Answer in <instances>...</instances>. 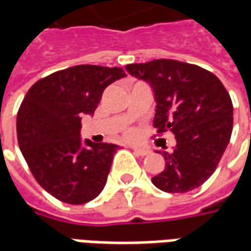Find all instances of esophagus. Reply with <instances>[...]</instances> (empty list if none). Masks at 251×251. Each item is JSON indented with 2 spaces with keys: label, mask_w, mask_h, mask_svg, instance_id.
Instances as JSON below:
<instances>
[{
  "label": "esophagus",
  "mask_w": 251,
  "mask_h": 251,
  "mask_svg": "<svg viewBox=\"0 0 251 251\" xmlns=\"http://www.w3.org/2000/svg\"><path fill=\"white\" fill-rule=\"evenodd\" d=\"M131 149L134 151L136 154L138 156H148L149 153H151V149H148V148H138V147H131Z\"/></svg>",
  "instance_id": "34e87169"
}]
</instances>
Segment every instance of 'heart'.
<instances>
[{"label":"heart","instance_id":"b5f03b06","mask_svg":"<svg viewBox=\"0 0 251 251\" xmlns=\"http://www.w3.org/2000/svg\"><path fill=\"white\" fill-rule=\"evenodd\" d=\"M127 136H129V137L134 136V131H133V130H129V131H127Z\"/></svg>","mask_w":251,"mask_h":251}]
</instances>
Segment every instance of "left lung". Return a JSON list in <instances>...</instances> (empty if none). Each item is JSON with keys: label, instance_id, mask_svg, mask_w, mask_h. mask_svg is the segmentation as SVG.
I'll list each match as a JSON object with an SVG mask.
<instances>
[{"label": "left lung", "instance_id": "obj_1", "mask_svg": "<svg viewBox=\"0 0 251 251\" xmlns=\"http://www.w3.org/2000/svg\"><path fill=\"white\" fill-rule=\"evenodd\" d=\"M126 71L152 87L157 133L171 130L176 138L174 151L161 153L165 169L152 183L171 194L200 187L215 172L231 137L232 102L225 86L212 72L172 59L127 64Z\"/></svg>", "mask_w": 251, "mask_h": 251}]
</instances>
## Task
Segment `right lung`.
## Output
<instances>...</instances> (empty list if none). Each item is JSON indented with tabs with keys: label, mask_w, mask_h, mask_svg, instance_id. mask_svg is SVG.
I'll list each match as a JSON object with an SVG mask.
<instances>
[{
	"label": "right lung",
	"mask_w": 251,
	"mask_h": 251,
	"mask_svg": "<svg viewBox=\"0 0 251 251\" xmlns=\"http://www.w3.org/2000/svg\"><path fill=\"white\" fill-rule=\"evenodd\" d=\"M120 67H70L43 77L25 95L17 114L21 153L37 183L68 204L95 199L104 188L118 145L80 138V121L93 115Z\"/></svg>",
	"instance_id": "1"
}]
</instances>
